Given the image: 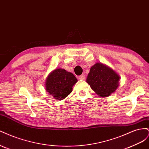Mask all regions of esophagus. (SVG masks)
<instances>
[{"mask_svg": "<svg viewBox=\"0 0 149 149\" xmlns=\"http://www.w3.org/2000/svg\"><path fill=\"white\" fill-rule=\"evenodd\" d=\"M79 79H81V80H84L85 79V75L84 74H81V76H79Z\"/></svg>", "mask_w": 149, "mask_h": 149, "instance_id": "obj_1", "label": "esophagus"}]
</instances>
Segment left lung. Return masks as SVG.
Returning a JSON list of instances; mask_svg holds the SVG:
<instances>
[{"label":"left lung","mask_w":149,"mask_h":149,"mask_svg":"<svg viewBox=\"0 0 149 149\" xmlns=\"http://www.w3.org/2000/svg\"><path fill=\"white\" fill-rule=\"evenodd\" d=\"M119 75L111 68L102 63H96L90 68L86 82L97 95L109 96L119 87Z\"/></svg>","instance_id":"left-lung-1"}]
</instances>
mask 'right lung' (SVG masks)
<instances>
[{
    "instance_id": "1",
    "label": "right lung",
    "mask_w": 149,
    "mask_h": 149,
    "mask_svg": "<svg viewBox=\"0 0 149 149\" xmlns=\"http://www.w3.org/2000/svg\"><path fill=\"white\" fill-rule=\"evenodd\" d=\"M78 81L74 75L62 68H56L48 76L45 82L46 91L57 101L64 100L71 93Z\"/></svg>"
}]
</instances>
